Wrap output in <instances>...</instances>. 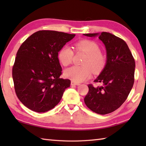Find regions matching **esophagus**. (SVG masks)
I'll list each match as a JSON object with an SVG mask.
<instances>
[{"mask_svg": "<svg viewBox=\"0 0 146 146\" xmlns=\"http://www.w3.org/2000/svg\"><path fill=\"white\" fill-rule=\"evenodd\" d=\"M71 85H80V83L75 82H73V81H71Z\"/></svg>", "mask_w": 146, "mask_h": 146, "instance_id": "obj_1", "label": "esophagus"}]
</instances>
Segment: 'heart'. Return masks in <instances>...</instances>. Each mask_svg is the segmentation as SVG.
Listing matches in <instances>:
<instances>
[{
    "instance_id": "obj_1",
    "label": "heart",
    "mask_w": 146,
    "mask_h": 146,
    "mask_svg": "<svg viewBox=\"0 0 146 146\" xmlns=\"http://www.w3.org/2000/svg\"><path fill=\"white\" fill-rule=\"evenodd\" d=\"M77 52L86 54L83 60V66H74L66 70L64 75L73 82H81L90 78L92 71L99 73L106 65L107 60L105 55L100 52V48L97 43L88 39H83L75 44ZM74 56V51L68 46H64L58 52V57L60 63L64 66L71 64Z\"/></svg>"
}]
</instances>
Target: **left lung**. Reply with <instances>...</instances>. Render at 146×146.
Wrapping results in <instances>:
<instances>
[{
	"label": "left lung",
	"mask_w": 146,
	"mask_h": 146,
	"mask_svg": "<svg viewBox=\"0 0 146 146\" xmlns=\"http://www.w3.org/2000/svg\"><path fill=\"white\" fill-rule=\"evenodd\" d=\"M98 38L107 50V63L100 75L94 80L102 86L88 85L85 103L94 112L105 115L119 108L128 97L134 83L135 60L127 43L109 33L84 34Z\"/></svg>",
	"instance_id": "8db88e82"
}]
</instances>
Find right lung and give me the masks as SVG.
<instances>
[{"label": "right lung", "instance_id": "1", "mask_svg": "<svg viewBox=\"0 0 146 146\" xmlns=\"http://www.w3.org/2000/svg\"><path fill=\"white\" fill-rule=\"evenodd\" d=\"M75 35L50 30L31 35L18 49L12 67L17 98L30 110L45 112L60 102L71 81L61 78L58 52Z\"/></svg>", "mask_w": 146, "mask_h": 146}]
</instances>
